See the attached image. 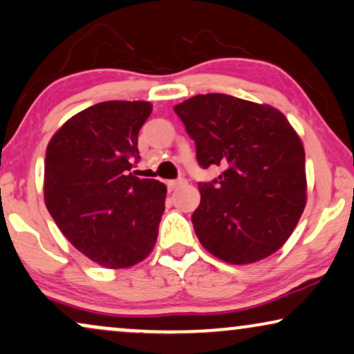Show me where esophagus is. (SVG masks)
Instances as JSON below:
<instances>
[{
	"instance_id": "obj_1",
	"label": "esophagus",
	"mask_w": 354,
	"mask_h": 354,
	"mask_svg": "<svg viewBox=\"0 0 354 354\" xmlns=\"http://www.w3.org/2000/svg\"><path fill=\"white\" fill-rule=\"evenodd\" d=\"M185 180H183V178H178V180H169L167 182V188H169V192H172V190H176V188H178V187H182V185H185Z\"/></svg>"
}]
</instances>
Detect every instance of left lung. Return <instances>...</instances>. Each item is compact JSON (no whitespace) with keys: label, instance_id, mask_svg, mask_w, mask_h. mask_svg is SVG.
I'll return each instance as SVG.
<instances>
[{"label":"left lung","instance_id":"obj_1","mask_svg":"<svg viewBox=\"0 0 354 354\" xmlns=\"http://www.w3.org/2000/svg\"><path fill=\"white\" fill-rule=\"evenodd\" d=\"M196 145L203 169L221 166L200 183L192 216L200 243L225 263L251 264L288 240L306 206L304 148L279 109L230 95H196L174 106Z\"/></svg>","mask_w":354,"mask_h":354}]
</instances>
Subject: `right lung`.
Instances as JSON below:
<instances>
[{"instance_id": "obj_1", "label": "right lung", "mask_w": 354, "mask_h": 354, "mask_svg": "<svg viewBox=\"0 0 354 354\" xmlns=\"http://www.w3.org/2000/svg\"><path fill=\"white\" fill-rule=\"evenodd\" d=\"M148 101H104L72 115L45 159V205L67 240L93 263L122 269L151 253L167 188L135 177Z\"/></svg>"}]
</instances>
